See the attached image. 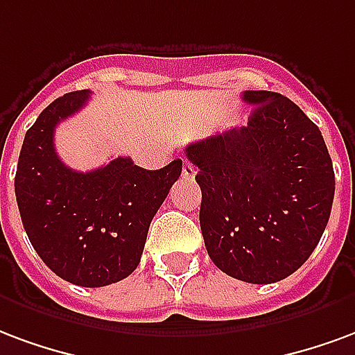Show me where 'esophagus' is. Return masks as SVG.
Segmentation results:
<instances>
[{
    "instance_id": "esophagus-1",
    "label": "esophagus",
    "mask_w": 355,
    "mask_h": 355,
    "mask_svg": "<svg viewBox=\"0 0 355 355\" xmlns=\"http://www.w3.org/2000/svg\"><path fill=\"white\" fill-rule=\"evenodd\" d=\"M181 175H183L185 180H193L196 175V168L193 166V164H183V168H181Z\"/></svg>"
}]
</instances>
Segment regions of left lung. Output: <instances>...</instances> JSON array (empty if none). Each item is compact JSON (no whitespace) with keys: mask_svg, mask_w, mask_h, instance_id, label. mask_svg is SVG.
<instances>
[{"mask_svg":"<svg viewBox=\"0 0 355 355\" xmlns=\"http://www.w3.org/2000/svg\"><path fill=\"white\" fill-rule=\"evenodd\" d=\"M245 126L189 144L209 259L236 280L274 284L304 265L331 216L335 172L320 128L286 96L245 90Z\"/></svg>","mask_w":355,"mask_h":355,"instance_id":"left-lung-1","label":"left lung"}]
</instances>
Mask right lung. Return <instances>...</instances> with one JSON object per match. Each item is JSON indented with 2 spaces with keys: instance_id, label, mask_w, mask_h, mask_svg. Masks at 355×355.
<instances>
[{
  "instance_id": "1",
  "label": "right lung",
  "mask_w": 355,
  "mask_h": 355,
  "mask_svg": "<svg viewBox=\"0 0 355 355\" xmlns=\"http://www.w3.org/2000/svg\"><path fill=\"white\" fill-rule=\"evenodd\" d=\"M89 98L90 90L69 92L41 111L20 149L15 195L43 263L69 284L102 287L139 265L151 219L181 175V159L160 170L136 166L130 157L90 172L68 168L54 149V128Z\"/></svg>"
}]
</instances>
